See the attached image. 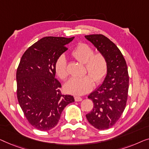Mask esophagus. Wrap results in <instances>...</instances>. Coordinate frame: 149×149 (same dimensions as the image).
<instances>
[{
	"instance_id": "esophagus-1",
	"label": "esophagus",
	"mask_w": 149,
	"mask_h": 149,
	"mask_svg": "<svg viewBox=\"0 0 149 149\" xmlns=\"http://www.w3.org/2000/svg\"><path fill=\"white\" fill-rule=\"evenodd\" d=\"M74 98H75V101H77V102L81 101V100H82V98L80 97V96H74Z\"/></svg>"
}]
</instances>
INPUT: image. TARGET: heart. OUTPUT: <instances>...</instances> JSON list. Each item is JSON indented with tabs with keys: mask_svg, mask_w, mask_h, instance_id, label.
Instances as JSON below:
<instances>
[{
	"mask_svg": "<svg viewBox=\"0 0 149 149\" xmlns=\"http://www.w3.org/2000/svg\"><path fill=\"white\" fill-rule=\"evenodd\" d=\"M73 57L79 62L85 64V73L88 75L72 78L65 84V89L69 93L84 95L93 88L94 81L98 84L104 79L108 71V62L106 56L102 53H94L91 46L86 43H79L71 52ZM56 74L62 80L69 76L68 61L65 56L61 55L54 64Z\"/></svg>",
	"mask_w": 149,
	"mask_h": 149,
	"instance_id": "b5f03b06",
	"label": "heart"
}]
</instances>
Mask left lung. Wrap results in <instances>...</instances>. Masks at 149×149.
Instances as JSON below:
<instances>
[{
	"label": "left lung",
	"mask_w": 149,
	"mask_h": 149,
	"mask_svg": "<svg viewBox=\"0 0 149 149\" xmlns=\"http://www.w3.org/2000/svg\"><path fill=\"white\" fill-rule=\"evenodd\" d=\"M85 38L106 56L108 71L100 86L88 96L94 107L86 115L95 128L107 130L115 125L124 111L128 95L129 75L126 62L120 50L102 34H91Z\"/></svg>",
	"instance_id": "8db88e82"
}]
</instances>
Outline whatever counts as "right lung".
<instances>
[{
    "label": "right lung",
    "instance_id": "right-lung-1",
    "mask_svg": "<svg viewBox=\"0 0 149 149\" xmlns=\"http://www.w3.org/2000/svg\"><path fill=\"white\" fill-rule=\"evenodd\" d=\"M74 37H45L25 51L16 73L17 96L28 122L47 131L55 127L64 108L74 102L63 95L61 84L54 78V64Z\"/></svg>",
    "mask_w": 149,
    "mask_h": 149
}]
</instances>
